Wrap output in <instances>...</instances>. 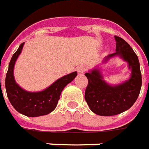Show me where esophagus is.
<instances>
[{"instance_id":"1","label":"esophagus","mask_w":149,"mask_h":149,"mask_svg":"<svg viewBox=\"0 0 149 149\" xmlns=\"http://www.w3.org/2000/svg\"><path fill=\"white\" fill-rule=\"evenodd\" d=\"M77 71L79 74H84V72L86 71V68L84 65H80L77 68Z\"/></svg>"}]
</instances>
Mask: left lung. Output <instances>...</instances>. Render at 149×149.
<instances>
[{
	"instance_id": "left-lung-1",
	"label": "left lung",
	"mask_w": 149,
	"mask_h": 149,
	"mask_svg": "<svg viewBox=\"0 0 149 149\" xmlns=\"http://www.w3.org/2000/svg\"><path fill=\"white\" fill-rule=\"evenodd\" d=\"M116 52L109 55L105 60L118 55L129 64L131 77L118 86L109 85L102 79L99 69L85 74L88 84L85 90V100L90 110L101 116H112L127 111L135 103L142 87L139 62L132 47L123 38L114 36Z\"/></svg>"
}]
</instances>
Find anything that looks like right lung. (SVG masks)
<instances>
[{
  "mask_svg": "<svg viewBox=\"0 0 149 149\" xmlns=\"http://www.w3.org/2000/svg\"><path fill=\"white\" fill-rule=\"evenodd\" d=\"M24 43L13 55L9 64L5 87L7 97L11 105L18 112L28 117H39L53 111L56 107L61 93L66 85L72 82L77 75V72L67 74L57 80L46 90L40 92H28L16 83L13 76V68L18 56L22 52Z\"/></svg>",
  "mask_w": 149,
  "mask_h": 149,
  "instance_id": "1",
  "label": "right lung"
}]
</instances>
